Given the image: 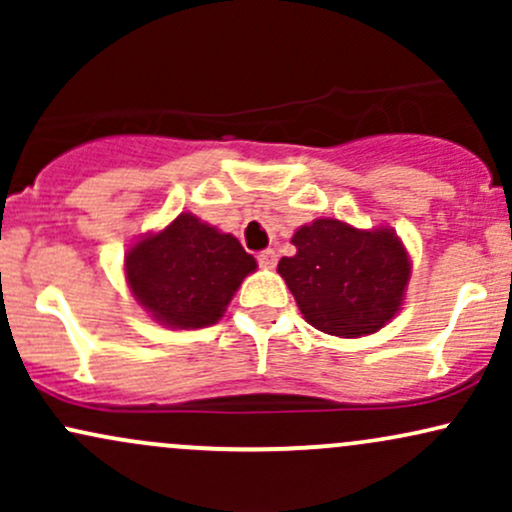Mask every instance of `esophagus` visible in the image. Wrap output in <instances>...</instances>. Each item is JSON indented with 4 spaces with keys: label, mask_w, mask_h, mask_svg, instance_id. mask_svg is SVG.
<instances>
[{
    "label": "esophagus",
    "mask_w": 512,
    "mask_h": 512,
    "mask_svg": "<svg viewBox=\"0 0 512 512\" xmlns=\"http://www.w3.org/2000/svg\"><path fill=\"white\" fill-rule=\"evenodd\" d=\"M257 262H260V267H264V269H274L276 267V252L262 250L260 255H257Z\"/></svg>",
    "instance_id": "obj_1"
}]
</instances>
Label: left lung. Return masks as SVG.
<instances>
[{
  "label": "left lung",
  "mask_w": 512,
  "mask_h": 512,
  "mask_svg": "<svg viewBox=\"0 0 512 512\" xmlns=\"http://www.w3.org/2000/svg\"><path fill=\"white\" fill-rule=\"evenodd\" d=\"M291 243L296 255L281 257L279 274L315 330L366 337L397 315L411 262L392 228L361 231L339 219H315Z\"/></svg>",
  "instance_id": "1"
}]
</instances>
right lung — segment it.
I'll return each instance as SVG.
<instances>
[{
	"mask_svg": "<svg viewBox=\"0 0 512 512\" xmlns=\"http://www.w3.org/2000/svg\"><path fill=\"white\" fill-rule=\"evenodd\" d=\"M257 269L238 238L180 214L163 231L146 233L127 250L132 296L154 320L175 330L219 322L243 279Z\"/></svg>",
	"mask_w": 512,
	"mask_h": 512,
	"instance_id": "right-lung-1",
	"label": "right lung"
}]
</instances>
